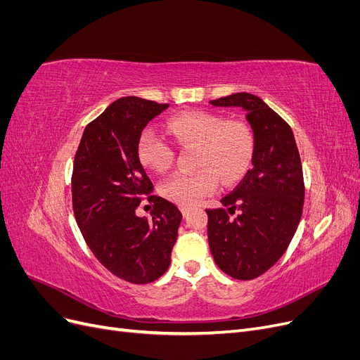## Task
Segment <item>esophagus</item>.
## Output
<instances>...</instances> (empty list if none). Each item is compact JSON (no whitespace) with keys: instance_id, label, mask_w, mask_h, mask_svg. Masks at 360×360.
Returning a JSON list of instances; mask_svg holds the SVG:
<instances>
[{"instance_id":"1","label":"esophagus","mask_w":360,"mask_h":360,"mask_svg":"<svg viewBox=\"0 0 360 360\" xmlns=\"http://www.w3.org/2000/svg\"><path fill=\"white\" fill-rule=\"evenodd\" d=\"M180 210H181L183 216H188L189 212L192 210V207H189V205H180Z\"/></svg>"}]
</instances>
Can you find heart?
Segmentation results:
<instances>
[{"label": "heart", "mask_w": 360, "mask_h": 360, "mask_svg": "<svg viewBox=\"0 0 360 360\" xmlns=\"http://www.w3.org/2000/svg\"><path fill=\"white\" fill-rule=\"evenodd\" d=\"M168 134L183 147H197L195 172H177L163 180L160 193L181 204H198L212 195L219 180L230 186L240 179L254 153V135L246 123L228 122L216 112L191 111L172 117L167 123ZM138 158L151 171L165 172L176 159L171 141L147 129L138 141Z\"/></svg>", "instance_id": "b5f03b06"}]
</instances>
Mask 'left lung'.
Masks as SVG:
<instances>
[{"label":"left lung","mask_w":360,"mask_h":360,"mask_svg":"<svg viewBox=\"0 0 360 360\" xmlns=\"http://www.w3.org/2000/svg\"><path fill=\"white\" fill-rule=\"evenodd\" d=\"M210 103L243 108L254 153L252 168L221 200L224 207L205 210L209 246L226 275L254 279L284 255L297 230L304 200L300 155L290 124L258 96L234 93Z\"/></svg>","instance_id":"left-lung-1"}]
</instances>
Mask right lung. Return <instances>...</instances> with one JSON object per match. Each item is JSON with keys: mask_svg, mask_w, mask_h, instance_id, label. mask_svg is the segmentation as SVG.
Wrapping results in <instances>:
<instances>
[{"mask_svg": "<svg viewBox=\"0 0 360 360\" xmlns=\"http://www.w3.org/2000/svg\"><path fill=\"white\" fill-rule=\"evenodd\" d=\"M169 105L129 96L112 102L86 124L72 174L73 213L94 257L132 284H148L169 267L181 213L155 197L153 183L138 158V141L150 120ZM154 204L152 217L134 212Z\"/></svg>", "mask_w": 360, "mask_h": 360, "instance_id": "right-lung-1", "label": "right lung"}]
</instances>
